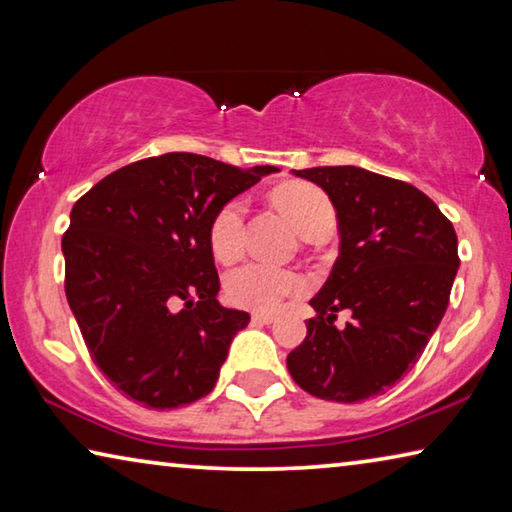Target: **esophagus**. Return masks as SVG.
<instances>
[{
    "label": "esophagus",
    "instance_id": "esophagus-1",
    "mask_svg": "<svg viewBox=\"0 0 512 512\" xmlns=\"http://www.w3.org/2000/svg\"><path fill=\"white\" fill-rule=\"evenodd\" d=\"M253 323L271 325V323H275V316L273 314H253Z\"/></svg>",
    "mask_w": 512,
    "mask_h": 512
}]
</instances>
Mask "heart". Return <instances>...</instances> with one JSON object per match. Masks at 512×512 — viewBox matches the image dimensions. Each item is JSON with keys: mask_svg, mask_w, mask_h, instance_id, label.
<instances>
[{"mask_svg": "<svg viewBox=\"0 0 512 512\" xmlns=\"http://www.w3.org/2000/svg\"><path fill=\"white\" fill-rule=\"evenodd\" d=\"M273 203L289 216L300 235L305 237L320 225L334 223V207L327 194L302 180H291V183L275 187ZM244 225V198H230L214 212L210 225H207V239H210L212 255L219 262H232L244 250ZM305 289V275L266 262H246L232 268L225 277V296L232 305L255 311H275L284 300Z\"/></svg>", "mask_w": 512, "mask_h": 512, "instance_id": "obj_1", "label": "heart"}]
</instances>
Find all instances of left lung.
I'll use <instances>...</instances> for the list:
<instances>
[{
  "mask_svg": "<svg viewBox=\"0 0 512 512\" xmlns=\"http://www.w3.org/2000/svg\"><path fill=\"white\" fill-rule=\"evenodd\" d=\"M293 173L325 189L339 219V257L309 305L307 336L289 352L296 384L327 402L386 393L427 348L456 277L452 221L418 187L359 167ZM343 308L345 328L333 325Z\"/></svg>",
  "mask_w": 512,
  "mask_h": 512,
  "instance_id": "8db88e82",
  "label": "left lung"
}]
</instances>
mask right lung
<instances>
[{
	"label": "right lung",
	"instance_id": "1",
	"mask_svg": "<svg viewBox=\"0 0 512 512\" xmlns=\"http://www.w3.org/2000/svg\"><path fill=\"white\" fill-rule=\"evenodd\" d=\"M273 171L164 153L112 171L72 207L65 296L92 361L128 400L178 409L214 388L250 316L216 300L207 225Z\"/></svg>",
	"mask_w": 512,
	"mask_h": 512
}]
</instances>
